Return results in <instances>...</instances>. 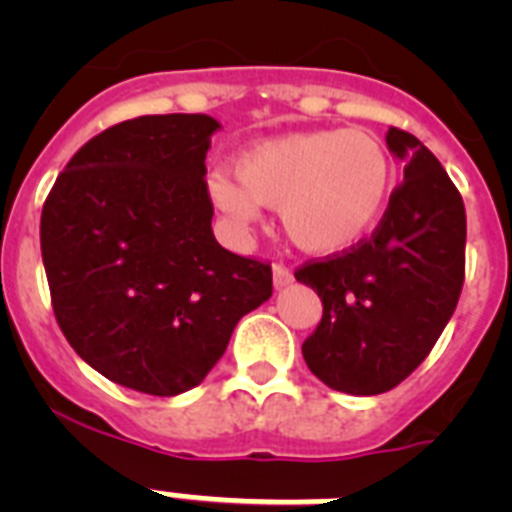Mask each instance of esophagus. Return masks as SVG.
Segmentation results:
<instances>
[{
	"label": "esophagus",
	"instance_id": "34e87169",
	"mask_svg": "<svg viewBox=\"0 0 512 512\" xmlns=\"http://www.w3.org/2000/svg\"><path fill=\"white\" fill-rule=\"evenodd\" d=\"M271 274H274V287L277 289H282V287H287V284L295 282V274H292V271H289L284 264H274Z\"/></svg>",
	"mask_w": 512,
	"mask_h": 512
}]
</instances>
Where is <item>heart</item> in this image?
I'll return each instance as SVG.
<instances>
[{
    "mask_svg": "<svg viewBox=\"0 0 512 512\" xmlns=\"http://www.w3.org/2000/svg\"><path fill=\"white\" fill-rule=\"evenodd\" d=\"M233 176L207 189L233 225L277 207L284 235L315 256L341 253L372 235L395 189L387 148L364 130H300L264 138L233 158Z\"/></svg>",
    "mask_w": 512,
    "mask_h": 512,
    "instance_id": "1",
    "label": "heart"
}]
</instances>
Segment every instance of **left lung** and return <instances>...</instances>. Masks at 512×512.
<instances>
[{"instance_id":"1","label":"left lung","mask_w":512,"mask_h":512,"mask_svg":"<svg viewBox=\"0 0 512 512\" xmlns=\"http://www.w3.org/2000/svg\"><path fill=\"white\" fill-rule=\"evenodd\" d=\"M387 148L405 161V182L372 238L295 274L323 302V320L302 343V356L320 382L346 395H382L413 374L454 315L464 284L461 194L415 135L390 128Z\"/></svg>"}]
</instances>
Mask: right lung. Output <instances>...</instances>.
<instances>
[{
    "label": "right lung",
    "mask_w": 512,
    "mask_h": 512,
    "mask_svg": "<svg viewBox=\"0 0 512 512\" xmlns=\"http://www.w3.org/2000/svg\"><path fill=\"white\" fill-rule=\"evenodd\" d=\"M210 115H143L94 135L53 184L40 251L76 354L128 390L174 397L271 297V266L212 235Z\"/></svg>",
    "instance_id": "right-lung-1"
}]
</instances>
